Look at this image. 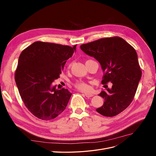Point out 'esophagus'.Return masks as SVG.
<instances>
[{"instance_id": "obj_1", "label": "esophagus", "mask_w": 156, "mask_h": 156, "mask_svg": "<svg viewBox=\"0 0 156 156\" xmlns=\"http://www.w3.org/2000/svg\"><path fill=\"white\" fill-rule=\"evenodd\" d=\"M84 95H85L86 97H87V98H90V97L93 96V94H88V93H84Z\"/></svg>"}]
</instances>
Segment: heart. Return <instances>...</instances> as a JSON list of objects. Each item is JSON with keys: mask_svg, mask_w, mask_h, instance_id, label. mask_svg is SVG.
I'll use <instances>...</instances> for the list:
<instances>
[{"mask_svg": "<svg viewBox=\"0 0 156 156\" xmlns=\"http://www.w3.org/2000/svg\"><path fill=\"white\" fill-rule=\"evenodd\" d=\"M75 87L77 88H78L79 90L81 91H88L90 90V87L88 84L84 82H82V81H79L77 82L75 84Z\"/></svg>", "mask_w": 156, "mask_h": 156, "instance_id": "heart-1", "label": "heart"}]
</instances>
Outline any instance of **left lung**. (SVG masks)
I'll use <instances>...</instances> for the list:
<instances>
[{
    "label": "left lung",
    "mask_w": 156,
    "mask_h": 156,
    "mask_svg": "<svg viewBox=\"0 0 156 156\" xmlns=\"http://www.w3.org/2000/svg\"><path fill=\"white\" fill-rule=\"evenodd\" d=\"M80 48L100 64L104 73L101 83L112 84L99 94L104 102L96 111L108 117L119 114L133 101L142 75L135 49L120 37L100 39Z\"/></svg>",
    "instance_id": "1"
}]
</instances>
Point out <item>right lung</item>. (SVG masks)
Segmentation results:
<instances>
[{
	"mask_svg": "<svg viewBox=\"0 0 156 156\" xmlns=\"http://www.w3.org/2000/svg\"><path fill=\"white\" fill-rule=\"evenodd\" d=\"M73 48L36 41L22 51L18 60L15 80L26 107L35 116L44 120L55 119L66 107L72 93L58 90L53 82L60 77Z\"/></svg>",
	"mask_w": 156,
	"mask_h": 156,
	"instance_id": "right-lung-1",
	"label": "right lung"
}]
</instances>
